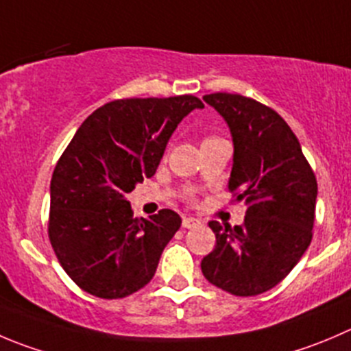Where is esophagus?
<instances>
[{
	"label": "esophagus",
	"instance_id": "esophagus-1",
	"mask_svg": "<svg viewBox=\"0 0 351 351\" xmlns=\"http://www.w3.org/2000/svg\"><path fill=\"white\" fill-rule=\"evenodd\" d=\"M198 226H202V220L196 219V217H182V228L186 229H193V228H198Z\"/></svg>",
	"mask_w": 351,
	"mask_h": 351
}]
</instances>
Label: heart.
Listing matches in <instances>:
<instances>
[{"instance_id":"heart-1","label":"heart","mask_w":351,"mask_h":351,"mask_svg":"<svg viewBox=\"0 0 351 351\" xmlns=\"http://www.w3.org/2000/svg\"><path fill=\"white\" fill-rule=\"evenodd\" d=\"M206 139H212V136H210V138H205V141H206Z\"/></svg>"}]
</instances>
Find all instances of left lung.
<instances>
[{
  "instance_id": "left-lung-1",
  "label": "left lung",
  "mask_w": 351,
  "mask_h": 351,
  "mask_svg": "<svg viewBox=\"0 0 351 351\" xmlns=\"http://www.w3.org/2000/svg\"><path fill=\"white\" fill-rule=\"evenodd\" d=\"M226 119L234 143L229 191L245 202L243 226L208 222L215 248L202 260L206 281L236 296L278 286L312 241L317 179L286 120L256 99L203 96Z\"/></svg>"
}]
</instances>
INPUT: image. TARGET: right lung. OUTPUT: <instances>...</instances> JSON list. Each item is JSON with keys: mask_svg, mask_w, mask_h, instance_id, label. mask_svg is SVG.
Returning a JSON list of instances; mask_svg holds the SVG:
<instances>
[{"mask_svg": "<svg viewBox=\"0 0 351 351\" xmlns=\"http://www.w3.org/2000/svg\"><path fill=\"white\" fill-rule=\"evenodd\" d=\"M193 95L123 98L82 122L51 178L48 236L60 265L86 293L125 298L155 276L181 217L163 208L134 219L128 195L152 178L170 136L191 110Z\"/></svg>", "mask_w": 351, "mask_h": 351, "instance_id": "obj_1", "label": "right lung"}]
</instances>
